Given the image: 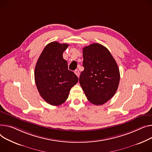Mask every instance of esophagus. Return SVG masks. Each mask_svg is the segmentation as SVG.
Wrapping results in <instances>:
<instances>
[{
    "label": "esophagus",
    "instance_id": "esophagus-1",
    "mask_svg": "<svg viewBox=\"0 0 152 152\" xmlns=\"http://www.w3.org/2000/svg\"><path fill=\"white\" fill-rule=\"evenodd\" d=\"M75 73L76 74V75L78 77H79L80 73H79V70H78V69H76V70L75 71Z\"/></svg>",
    "mask_w": 152,
    "mask_h": 152
}]
</instances>
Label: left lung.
I'll return each instance as SVG.
<instances>
[{
  "mask_svg": "<svg viewBox=\"0 0 152 152\" xmlns=\"http://www.w3.org/2000/svg\"><path fill=\"white\" fill-rule=\"evenodd\" d=\"M84 69L79 83L90 103L102 105L115 95L120 81V72L109 50L99 43L83 48Z\"/></svg>",
  "mask_w": 152,
  "mask_h": 152,
  "instance_id": "8db88e82",
  "label": "left lung"
}]
</instances>
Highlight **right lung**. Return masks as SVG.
I'll return each instance as SVG.
<instances>
[{
	"mask_svg": "<svg viewBox=\"0 0 152 152\" xmlns=\"http://www.w3.org/2000/svg\"><path fill=\"white\" fill-rule=\"evenodd\" d=\"M68 46V44L57 42L48 44L35 66V81L39 94L53 106L64 103L71 88L78 81L77 76L68 69V63L63 58Z\"/></svg>",
	"mask_w": 152,
	"mask_h": 152,
	"instance_id": "obj_1",
	"label": "right lung"
}]
</instances>
